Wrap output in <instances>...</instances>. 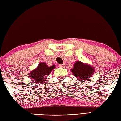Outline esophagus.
Returning <instances> with one entry per match:
<instances>
[{"label":"esophagus","instance_id":"1","mask_svg":"<svg viewBox=\"0 0 121 121\" xmlns=\"http://www.w3.org/2000/svg\"><path fill=\"white\" fill-rule=\"evenodd\" d=\"M59 68H64L65 66V64H59Z\"/></svg>","mask_w":121,"mask_h":121}]
</instances>
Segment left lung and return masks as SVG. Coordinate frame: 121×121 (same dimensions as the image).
<instances>
[{
    "label": "left lung",
    "instance_id": "obj_1",
    "mask_svg": "<svg viewBox=\"0 0 121 121\" xmlns=\"http://www.w3.org/2000/svg\"><path fill=\"white\" fill-rule=\"evenodd\" d=\"M71 71L75 77L80 81H88L92 77L95 69L90 64L77 60L74 64L73 68L71 69Z\"/></svg>",
    "mask_w": 121,
    "mask_h": 121
}]
</instances>
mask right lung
I'll list each match as a JSON object with an SVG mask.
<instances>
[{
  "mask_svg": "<svg viewBox=\"0 0 121 121\" xmlns=\"http://www.w3.org/2000/svg\"><path fill=\"white\" fill-rule=\"evenodd\" d=\"M55 65L51 66H48L45 63H40L38 66L30 72L29 77L36 83L45 82L47 76H49L51 71L55 68Z\"/></svg>",
  "mask_w": 121,
  "mask_h": 121,
  "instance_id": "1",
  "label": "right lung"
}]
</instances>
